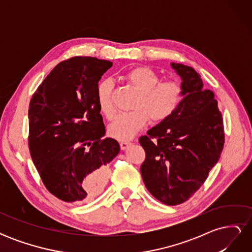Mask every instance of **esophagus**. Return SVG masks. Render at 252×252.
I'll list each match as a JSON object with an SVG mask.
<instances>
[{"label": "esophagus", "instance_id": "1", "mask_svg": "<svg viewBox=\"0 0 252 252\" xmlns=\"http://www.w3.org/2000/svg\"><path fill=\"white\" fill-rule=\"evenodd\" d=\"M130 145H131V143L129 142V141H121L120 142V146H121L122 150L127 149L129 146H130Z\"/></svg>", "mask_w": 252, "mask_h": 252}]
</instances>
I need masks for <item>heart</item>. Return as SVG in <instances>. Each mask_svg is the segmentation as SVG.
I'll return each mask as SVG.
<instances>
[{"mask_svg": "<svg viewBox=\"0 0 252 252\" xmlns=\"http://www.w3.org/2000/svg\"><path fill=\"white\" fill-rule=\"evenodd\" d=\"M123 79L138 93V96L131 105L133 110L120 114L109 126V134L114 139L131 138L148 123L149 119L152 123H161L169 119L184 97V87L180 82H159L158 75L148 67L132 68L124 73ZM112 90L113 84L109 79L97 84L98 108L108 120L116 116L111 100Z\"/></svg>", "mask_w": 252, "mask_h": 252, "instance_id": "obj_1", "label": "heart"}]
</instances>
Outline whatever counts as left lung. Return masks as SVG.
I'll return each instance as SVG.
<instances>
[{"mask_svg":"<svg viewBox=\"0 0 252 252\" xmlns=\"http://www.w3.org/2000/svg\"><path fill=\"white\" fill-rule=\"evenodd\" d=\"M184 97L172 116L140 138L146 152L141 174L148 191L166 205L184 203L199 189L224 146L223 119L215 94L192 67L171 63Z\"/></svg>","mask_w":252,"mask_h":252,"instance_id":"1","label":"left lung"}]
</instances>
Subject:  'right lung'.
I'll use <instances>...</instances> for the list:
<instances>
[{
	"instance_id": "right-lung-1",
	"label": "right lung",
	"mask_w": 252,
	"mask_h": 252,
	"mask_svg": "<svg viewBox=\"0 0 252 252\" xmlns=\"http://www.w3.org/2000/svg\"><path fill=\"white\" fill-rule=\"evenodd\" d=\"M109 61L74 57L58 64L29 104V150L48 191L68 203L93 200L104 189L119 143L104 139L96 87Z\"/></svg>"
}]
</instances>
